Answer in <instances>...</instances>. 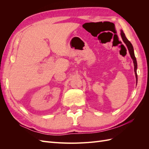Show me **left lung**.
<instances>
[{"mask_svg":"<svg viewBox=\"0 0 149 149\" xmlns=\"http://www.w3.org/2000/svg\"><path fill=\"white\" fill-rule=\"evenodd\" d=\"M120 36L122 37V39H123V42L126 45V46L127 47V49L129 50V54L130 55V57L132 59L133 63H134V72H135V74H136V84L137 83V60L136 56H135V54H134V48L132 43H130L127 38H126L125 35L124 33L123 32V30H120Z\"/></svg>","mask_w":149,"mask_h":149,"instance_id":"8db88e82","label":"left lung"}]
</instances>
